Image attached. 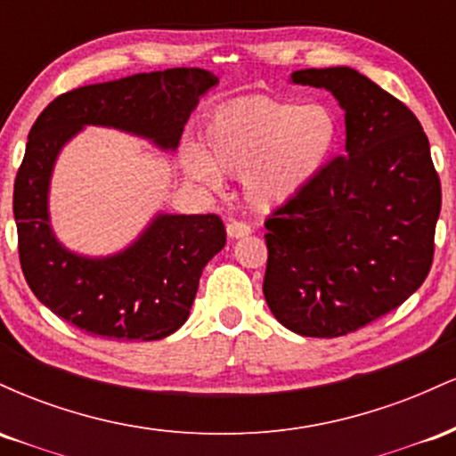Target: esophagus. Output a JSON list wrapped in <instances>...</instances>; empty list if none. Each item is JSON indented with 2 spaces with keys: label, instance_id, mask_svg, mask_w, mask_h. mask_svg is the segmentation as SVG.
Masks as SVG:
<instances>
[{
  "label": "esophagus",
  "instance_id": "1",
  "mask_svg": "<svg viewBox=\"0 0 456 456\" xmlns=\"http://www.w3.org/2000/svg\"><path fill=\"white\" fill-rule=\"evenodd\" d=\"M253 229H250L248 223H242V221H232L227 224V235L232 240H238V238H244V235H248Z\"/></svg>",
  "mask_w": 456,
  "mask_h": 456
}]
</instances>
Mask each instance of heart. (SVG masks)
Returning <instances> with one entry per match:
<instances>
[{
  "instance_id": "obj_1",
  "label": "heart",
  "mask_w": 456,
  "mask_h": 456,
  "mask_svg": "<svg viewBox=\"0 0 456 456\" xmlns=\"http://www.w3.org/2000/svg\"><path fill=\"white\" fill-rule=\"evenodd\" d=\"M341 118L326 102L253 96L218 107L201 128V150L182 151L184 174L203 188L242 177L259 210L285 206L326 174L341 145Z\"/></svg>"
}]
</instances>
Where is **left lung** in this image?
I'll list each match as a JSON object with an SVG mask.
<instances>
[{"label": "left lung", "instance_id": "8db88e82", "mask_svg": "<svg viewBox=\"0 0 456 456\" xmlns=\"http://www.w3.org/2000/svg\"><path fill=\"white\" fill-rule=\"evenodd\" d=\"M345 111V156L265 221L264 296L302 337L334 338L395 311L427 279L442 186L420 122L347 66L296 70Z\"/></svg>", "mask_w": 456, "mask_h": 456}]
</instances>
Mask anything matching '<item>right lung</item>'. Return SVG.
Returning <instances> with one entry per match:
<instances>
[{
    "mask_svg": "<svg viewBox=\"0 0 456 456\" xmlns=\"http://www.w3.org/2000/svg\"><path fill=\"white\" fill-rule=\"evenodd\" d=\"M218 83L201 68L141 72L57 96L29 130L14 180L19 259L29 289L83 332L160 341L191 315L206 264L227 233L216 214H156L119 253L86 257L51 229L49 186L57 156L83 126H107L175 150L199 98Z\"/></svg>",
    "mask_w": 456,
    "mask_h": 456,
    "instance_id": "obj_1",
    "label": "right lung"
}]
</instances>
